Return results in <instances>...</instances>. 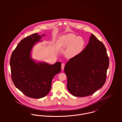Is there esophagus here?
<instances>
[{
  "label": "esophagus",
  "mask_w": 122,
  "mask_h": 122,
  "mask_svg": "<svg viewBox=\"0 0 122 122\" xmlns=\"http://www.w3.org/2000/svg\"><path fill=\"white\" fill-rule=\"evenodd\" d=\"M64 66H65V64H63H63H61V68H62V70H64Z\"/></svg>",
  "instance_id": "34e87169"
}]
</instances>
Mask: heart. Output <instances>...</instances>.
<instances>
[{
  "label": "heart",
  "mask_w": 122,
  "mask_h": 122,
  "mask_svg": "<svg viewBox=\"0 0 122 122\" xmlns=\"http://www.w3.org/2000/svg\"><path fill=\"white\" fill-rule=\"evenodd\" d=\"M60 46L67 47L65 54L69 58L80 54L84 49L85 41L81 36H77L74 33H69L61 36L58 39Z\"/></svg>",
  "instance_id": "b5f03b06"
}]
</instances>
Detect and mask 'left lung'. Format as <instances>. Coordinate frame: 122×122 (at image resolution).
<instances>
[{
  "label": "left lung",
  "mask_w": 122,
  "mask_h": 122,
  "mask_svg": "<svg viewBox=\"0 0 122 122\" xmlns=\"http://www.w3.org/2000/svg\"><path fill=\"white\" fill-rule=\"evenodd\" d=\"M109 63L104 45L92 34L82 52L65 64L64 71L70 93L76 97H84L102 87Z\"/></svg>",
  "instance_id": "left-lung-1"
}]
</instances>
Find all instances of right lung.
Returning a JSON list of instances; mask_svg holds the SVG:
<instances>
[{"label": "right lung", "instance_id": "add662e5", "mask_svg": "<svg viewBox=\"0 0 122 122\" xmlns=\"http://www.w3.org/2000/svg\"><path fill=\"white\" fill-rule=\"evenodd\" d=\"M41 36L36 33L24 38L13 51L10 59L14 84L25 95L32 98H41L47 95L53 77L61 70L60 62L53 65L36 63L30 58L32 47L40 41Z\"/></svg>", "mask_w": 122, "mask_h": 122}]
</instances>
